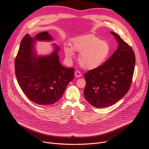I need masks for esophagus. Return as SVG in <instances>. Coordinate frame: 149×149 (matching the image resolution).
<instances>
[{"instance_id": "esophagus-1", "label": "esophagus", "mask_w": 149, "mask_h": 149, "mask_svg": "<svg viewBox=\"0 0 149 149\" xmlns=\"http://www.w3.org/2000/svg\"><path fill=\"white\" fill-rule=\"evenodd\" d=\"M75 76L76 77H81L82 76V74L80 72V71L77 70V71H75Z\"/></svg>"}]
</instances>
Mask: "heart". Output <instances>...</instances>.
<instances>
[{
	"label": "heart",
	"instance_id": "b5f03b06",
	"mask_svg": "<svg viewBox=\"0 0 149 149\" xmlns=\"http://www.w3.org/2000/svg\"><path fill=\"white\" fill-rule=\"evenodd\" d=\"M74 51L79 52L78 62L82 68L93 70L107 61L111 49L107 42L102 40L93 34H87L75 37L71 42V47H64L65 55L68 59L74 57Z\"/></svg>",
	"mask_w": 149,
	"mask_h": 149
}]
</instances>
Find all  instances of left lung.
Masks as SVG:
<instances>
[{
	"mask_svg": "<svg viewBox=\"0 0 149 149\" xmlns=\"http://www.w3.org/2000/svg\"><path fill=\"white\" fill-rule=\"evenodd\" d=\"M111 33L116 38L118 48L102 65L84 75V97L97 108L109 107L124 97L130 89L134 71L133 49L118 35Z\"/></svg>",
	"mask_w": 149,
	"mask_h": 149,
	"instance_id": "8db88e82",
	"label": "left lung"
}]
</instances>
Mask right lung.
Returning a JSON list of instances; mask_svg holds the SVG:
<instances>
[{"mask_svg":"<svg viewBox=\"0 0 149 149\" xmlns=\"http://www.w3.org/2000/svg\"><path fill=\"white\" fill-rule=\"evenodd\" d=\"M35 40H51L47 32L38 33L32 39L26 34L22 39L15 61L16 79L25 95L39 105L55 103L74 79V68L63 67L59 61V48L50 55L37 57L33 49Z\"/></svg>","mask_w":149,"mask_h":149,"instance_id":"obj_1","label":"right lung"}]
</instances>
